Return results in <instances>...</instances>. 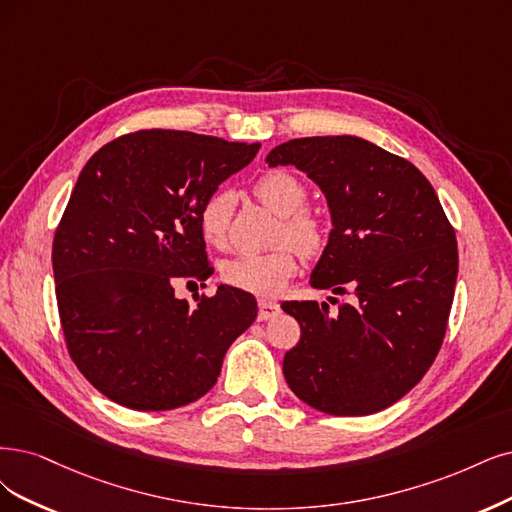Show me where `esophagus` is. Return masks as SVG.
<instances>
[{
  "label": "esophagus",
  "mask_w": 512,
  "mask_h": 512,
  "mask_svg": "<svg viewBox=\"0 0 512 512\" xmlns=\"http://www.w3.org/2000/svg\"><path fill=\"white\" fill-rule=\"evenodd\" d=\"M280 314V306L276 301H268V299H259V312H257V320H270L274 316Z\"/></svg>",
  "instance_id": "obj_1"
}]
</instances>
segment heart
Segmentation results:
<instances>
[{
    "label": "heart",
    "mask_w": 512,
    "mask_h": 512,
    "mask_svg": "<svg viewBox=\"0 0 512 512\" xmlns=\"http://www.w3.org/2000/svg\"><path fill=\"white\" fill-rule=\"evenodd\" d=\"M255 194L272 213L282 217L280 240H289L306 253L320 249L323 225L312 213L304 211L308 192L297 177L289 173L263 175L255 185ZM230 211L232 198L223 192L208 196L200 208V234L215 249H223L227 244ZM295 272L297 253L293 246H280L270 253L236 255L221 263V278L227 285L259 297H274L282 293Z\"/></svg>",
    "instance_id": "1"
}]
</instances>
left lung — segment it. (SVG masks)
Here are the masks:
<instances>
[{"instance_id": "1", "label": "left lung", "mask_w": 512, "mask_h": 512, "mask_svg": "<svg viewBox=\"0 0 512 512\" xmlns=\"http://www.w3.org/2000/svg\"><path fill=\"white\" fill-rule=\"evenodd\" d=\"M266 162L297 166L327 198L333 230L310 285L354 293L335 316L316 301L282 304L301 327L285 380L318 411H382L422 380L443 344L456 232L420 170L361 137L291 139Z\"/></svg>"}]
</instances>
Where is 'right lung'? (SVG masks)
I'll use <instances>...</instances> for the list:
<instances>
[{
  "label": "right lung",
  "instance_id": "obj_1",
  "mask_svg": "<svg viewBox=\"0 0 512 512\" xmlns=\"http://www.w3.org/2000/svg\"><path fill=\"white\" fill-rule=\"evenodd\" d=\"M257 151L259 143L139 130L82 168L52 244L56 301L73 363L113 403L166 411L198 401L253 325L251 293L221 285L192 308L175 285L211 274L200 208Z\"/></svg>",
  "mask_w": 512,
  "mask_h": 512
}]
</instances>
